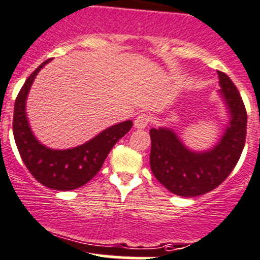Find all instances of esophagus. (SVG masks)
<instances>
[{"label": "esophagus", "mask_w": 260, "mask_h": 260, "mask_svg": "<svg viewBox=\"0 0 260 260\" xmlns=\"http://www.w3.org/2000/svg\"><path fill=\"white\" fill-rule=\"evenodd\" d=\"M150 122H151V117L148 114H145V112H141V114H139L136 116L134 124H135L136 129H145Z\"/></svg>", "instance_id": "34e87169"}]
</instances>
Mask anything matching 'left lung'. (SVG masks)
<instances>
[{
	"label": "left lung",
	"instance_id": "8db88e82",
	"mask_svg": "<svg viewBox=\"0 0 260 260\" xmlns=\"http://www.w3.org/2000/svg\"><path fill=\"white\" fill-rule=\"evenodd\" d=\"M218 76L232 119L215 148L207 152H192L181 144L174 131L162 127L150 130L152 174L179 197H198L218 188L234 169L244 149L248 119L244 103L228 75L218 71Z\"/></svg>",
	"mask_w": 260,
	"mask_h": 260
}]
</instances>
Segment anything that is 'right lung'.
Wrapping results in <instances>:
<instances>
[{"mask_svg":"<svg viewBox=\"0 0 260 260\" xmlns=\"http://www.w3.org/2000/svg\"><path fill=\"white\" fill-rule=\"evenodd\" d=\"M47 62H50V58L27 77L16 98L12 122L13 138L21 159L31 175L46 188L66 191L85 185L99 173L112 146L129 133L133 122L127 120L114 125L84 145L74 149L52 150L41 145L28 126L25 105L34 79Z\"/></svg>","mask_w":260,"mask_h":260,"instance_id":"obj_1","label":"right lung"}]
</instances>
